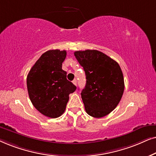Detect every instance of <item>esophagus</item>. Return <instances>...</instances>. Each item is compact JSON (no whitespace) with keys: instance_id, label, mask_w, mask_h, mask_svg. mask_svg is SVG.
Listing matches in <instances>:
<instances>
[{"instance_id":"obj_1","label":"esophagus","mask_w":156,"mask_h":156,"mask_svg":"<svg viewBox=\"0 0 156 156\" xmlns=\"http://www.w3.org/2000/svg\"><path fill=\"white\" fill-rule=\"evenodd\" d=\"M73 83L75 86H77V80L74 79L73 80Z\"/></svg>"}]
</instances>
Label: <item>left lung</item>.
I'll return each mask as SVG.
<instances>
[{
    "mask_svg": "<svg viewBox=\"0 0 156 156\" xmlns=\"http://www.w3.org/2000/svg\"><path fill=\"white\" fill-rule=\"evenodd\" d=\"M83 68L86 84L81 91L85 109L89 115L102 118L115 108L124 91V78L117 62L97 50L74 53Z\"/></svg>",
    "mask_w": 156,
    "mask_h": 156,
    "instance_id": "1",
    "label": "left lung"
}]
</instances>
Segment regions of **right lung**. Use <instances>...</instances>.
I'll use <instances>...</instances> for the list:
<instances>
[{
	"label": "right lung",
	"instance_id": "right-lung-1",
	"mask_svg": "<svg viewBox=\"0 0 156 156\" xmlns=\"http://www.w3.org/2000/svg\"><path fill=\"white\" fill-rule=\"evenodd\" d=\"M66 51L50 50L43 54L27 76V88L33 106L47 117L55 118L66 110L69 94L76 86L62 69Z\"/></svg>",
	"mask_w": 156,
	"mask_h": 156
}]
</instances>
